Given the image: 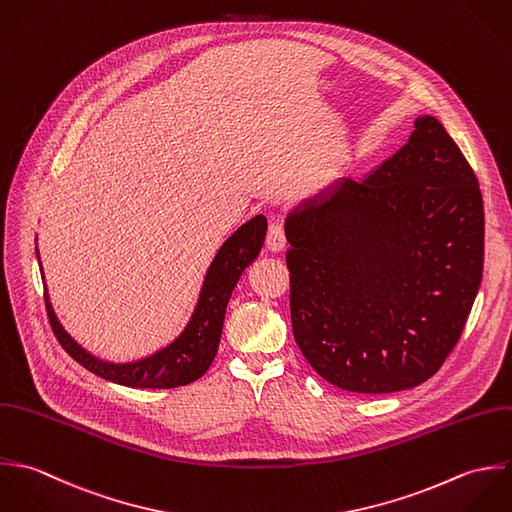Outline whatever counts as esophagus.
<instances>
[{
	"mask_svg": "<svg viewBox=\"0 0 512 512\" xmlns=\"http://www.w3.org/2000/svg\"><path fill=\"white\" fill-rule=\"evenodd\" d=\"M285 229H283V223L281 221H273L269 225V231H267V249L273 251V253H279L285 249Z\"/></svg>",
	"mask_w": 512,
	"mask_h": 512,
	"instance_id": "1",
	"label": "esophagus"
}]
</instances>
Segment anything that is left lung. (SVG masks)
<instances>
[{
  "instance_id": "left-lung-1",
  "label": "left lung",
  "mask_w": 512,
  "mask_h": 512,
  "mask_svg": "<svg viewBox=\"0 0 512 512\" xmlns=\"http://www.w3.org/2000/svg\"><path fill=\"white\" fill-rule=\"evenodd\" d=\"M413 126L364 182L334 180L285 217L295 340L320 378L356 394L429 380L483 279L477 176L435 116Z\"/></svg>"
}]
</instances>
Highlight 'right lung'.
Returning <instances> with one entry per match:
<instances>
[{
    "mask_svg": "<svg viewBox=\"0 0 512 512\" xmlns=\"http://www.w3.org/2000/svg\"><path fill=\"white\" fill-rule=\"evenodd\" d=\"M265 235H267V217L261 213L245 221L237 231H233L213 255L205 271L204 283H202L196 307L192 310V316L182 328V332L168 344L154 350L152 354L136 360H128V362H112V360L99 358L97 354L83 348L65 330V326L55 314V308L51 305L43 267L39 261V249L35 247L41 279L45 287V307H47L53 332L59 344L65 348V352L73 360H77L83 368H87L89 372L97 374L99 378L108 380L112 384L126 386V388H140V390L142 388L170 390L178 386H188L198 378H202L207 368L211 366L219 348L225 310L231 299V293L239 283L243 271L261 253Z\"/></svg>",
    "mask_w": 512,
    "mask_h": 512,
    "instance_id": "1",
    "label": "right lung"
}]
</instances>
